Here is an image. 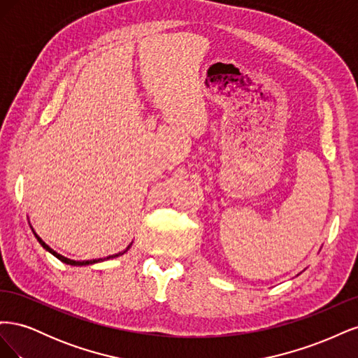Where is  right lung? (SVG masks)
Segmentation results:
<instances>
[{"instance_id":"1","label":"right lung","mask_w":358,"mask_h":358,"mask_svg":"<svg viewBox=\"0 0 358 358\" xmlns=\"http://www.w3.org/2000/svg\"><path fill=\"white\" fill-rule=\"evenodd\" d=\"M34 236L37 237V241H38V243L46 249V251H49L53 257H57L59 262H62V263H66V264H70V266H90V264H95V263H100V262H104V259H110V258H115V257H119V255H122V254H125L128 249H129V246H131V243L128 245V248L125 249L124 252H119V254H115V255H109V257H106V258H99V259H85V262H76V259H70V258H67V257H64V255H61V254H58L57 251H53V249L49 246V245H46L45 242H43L40 237L34 233Z\"/></svg>"}]
</instances>
